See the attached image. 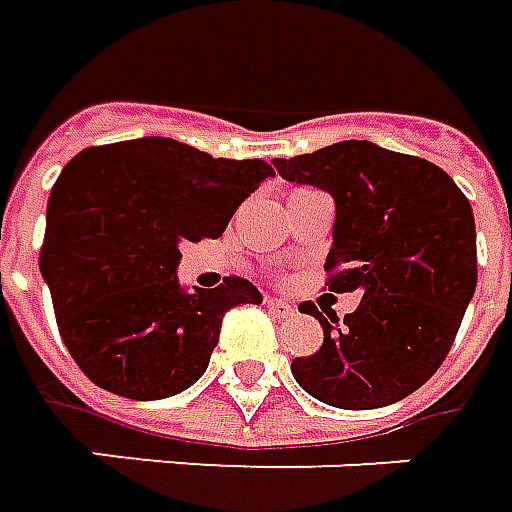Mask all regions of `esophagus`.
<instances>
[{
    "label": "esophagus",
    "mask_w": 512,
    "mask_h": 512,
    "mask_svg": "<svg viewBox=\"0 0 512 512\" xmlns=\"http://www.w3.org/2000/svg\"><path fill=\"white\" fill-rule=\"evenodd\" d=\"M269 311L277 316V319H285V316L294 314V305H288L285 300H269Z\"/></svg>",
    "instance_id": "34e87169"
}]
</instances>
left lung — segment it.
<instances>
[{"label":"left lung","instance_id":"obj_1","mask_svg":"<svg viewBox=\"0 0 512 512\" xmlns=\"http://www.w3.org/2000/svg\"><path fill=\"white\" fill-rule=\"evenodd\" d=\"M285 182L333 196L330 291L364 294L353 314L325 319L322 347L294 358L308 395L336 409H378L420 389L451 350L476 291V227L446 170L420 156L344 139L314 154L274 159Z\"/></svg>","mask_w":512,"mask_h":512}]
</instances>
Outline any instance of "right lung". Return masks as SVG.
<instances>
[{"label":"right lung","instance_id":"add662e5","mask_svg":"<svg viewBox=\"0 0 512 512\" xmlns=\"http://www.w3.org/2000/svg\"><path fill=\"white\" fill-rule=\"evenodd\" d=\"M263 159H212L168 137L86 148L47 204L41 277L66 350L89 381L134 401L193 387L210 364L221 319L260 305L243 277L187 291L182 243L218 238L260 182Z\"/></svg>","mask_w":512,"mask_h":512}]
</instances>
